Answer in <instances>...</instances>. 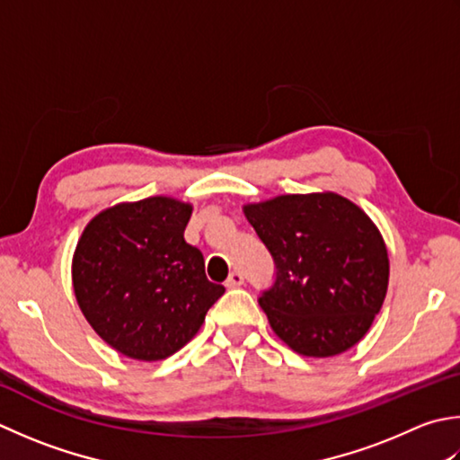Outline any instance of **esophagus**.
<instances>
[{"instance_id":"esophagus-1","label":"esophagus","mask_w":460,"mask_h":460,"mask_svg":"<svg viewBox=\"0 0 460 460\" xmlns=\"http://www.w3.org/2000/svg\"><path fill=\"white\" fill-rule=\"evenodd\" d=\"M243 281H245V279H243V273L233 271V273L227 277V281H225V285H227L229 289H235V287H241V285H243Z\"/></svg>"}]
</instances>
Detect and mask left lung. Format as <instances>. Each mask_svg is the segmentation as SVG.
<instances>
[{"mask_svg": "<svg viewBox=\"0 0 460 460\" xmlns=\"http://www.w3.org/2000/svg\"><path fill=\"white\" fill-rule=\"evenodd\" d=\"M243 213L275 259V285L259 296L275 335L314 358L355 347L389 287V253L373 219L332 191L277 195Z\"/></svg>", "mask_w": 460, "mask_h": 460, "instance_id": "obj_1", "label": "left lung"}]
</instances>
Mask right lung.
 Instances as JSON below:
<instances>
[{"instance_id":"1","label":"right lung","mask_w":460,"mask_h":460,"mask_svg":"<svg viewBox=\"0 0 460 460\" xmlns=\"http://www.w3.org/2000/svg\"><path fill=\"white\" fill-rule=\"evenodd\" d=\"M191 213V203L155 195L107 207L81 233L71 259L75 299L117 353L149 363L171 357L225 293L183 237Z\"/></svg>"}]
</instances>
